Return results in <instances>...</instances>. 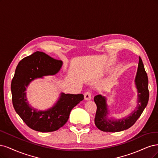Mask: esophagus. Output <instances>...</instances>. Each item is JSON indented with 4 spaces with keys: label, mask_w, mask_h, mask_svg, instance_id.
Instances as JSON below:
<instances>
[{
    "label": "esophagus",
    "mask_w": 158,
    "mask_h": 158,
    "mask_svg": "<svg viewBox=\"0 0 158 158\" xmlns=\"http://www.w3.org/2000/svg\"><path fill=\"white\" fill-rule=\"evenodd\" d=\"M84 98H85V100H89L91 99V94L90 92H89V91H87V92H86L85 94H84Z\"/></svg>",
    "instance_id": "1"
}]
</instances>
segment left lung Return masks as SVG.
<instances>
[{
	"label": "left lung",
	"mask_w": 158,
	"mask_h": 158,
	"mask_svg": "<svg viewBox=\"0 0 158 158\" xmlns=\"http://www.w3.org/2000/svg\"><path fill=\"white\" fill-rule=\"evenodd\" d=\"M135 84L138 90V105L136 110L133 111L130 116L123 119L118 120L107 119L108 111L106 104V98L100 94L94 96V100L97 107L94 123L98 129L104 132H119L126 130L135 123L136 120L143 112L148 102L149 90L148 79L140 57H139Z\"/></svg>",
	"instance_id": "left-lung-1"
}]
</instances>
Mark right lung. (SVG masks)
I'll return each instance as SVG.
<instances>
[{
    "label": "right lung",
    "mask_w": 158,
    "mask_h": 158,
    "mask_svg": "<svg viewBox=\"0 0 158 158\" xmlns=\"http://www.w3.org/2000/svg\"><path fill=\"white\" fill-rule=\"evenodd\" d=\"M62 65L61 60L37 51L23 58L17 65L11 83L13 106L25 123L35 131H57L68 121L71 110L84 99L82 94L62 93L57 103L47 111H37L29 105L25 91L29 83L36 78L55 75Z\"/></svg>",
    "instance_id": "obj_1"
}]
</instances>
